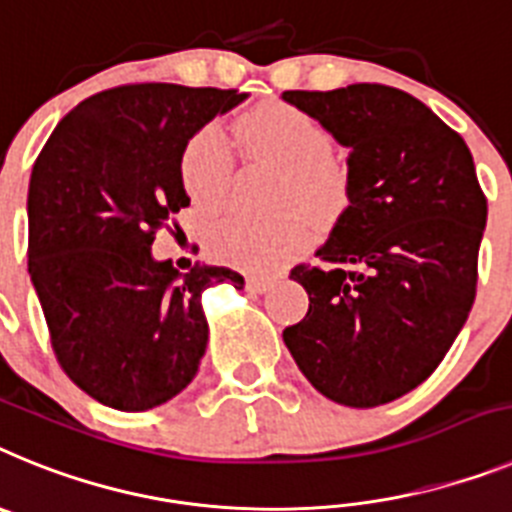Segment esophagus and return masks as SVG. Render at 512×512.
Returning <instances> with one entry per match:
<instances>
[{
    "label": "esophagus",
    "instance_id": "34e87169",
    "mask_svg": "<svg viewBox=\"0 0 512 512\" xmlns=\"http://www.w3.org/2000/svg\"><path fill=\"white\" fill-rule=\"evenodd\" d=\"M244 283H247V288H250V291L262 293L273 286L275 275H247V278H244Z\"/></svg>",
    "mask_w": 512,
    "mask_h": 512
}]
</instances>
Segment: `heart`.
<instances>
[{"instance_id": "obj_1", "label": "heart", "mask_w": 512, "mask_h": 512, "mask_svg": "<svg viewBox=\"0 0 512 512\" xmlns=\"http://www.w3.org/2000/svg\"><path fill=\"white\" fill-rule=\"evenodd\" d=\"M242 151L281 170L270 219L226 216L208 229L219 260L247 270H273L299 255L314 237V220L337 219L350 203V170L332 151L330 128L317 115L283 100H265L239 115ZM234 154L216 126L190 136L180 154V182L198 211H216L229 195Z\"/></svg>"}]
</instances>
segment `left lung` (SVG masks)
Wrapping results in <instances>:
<instances>
[{
	"label": "left lung",
	"mask_w": 512,
	"mask_h": 512,
	"mask_svg": "<svg viewBox=\"0 0 512 512\" xmlns=\"http://www.w3.org/2000/svg\"><path fill=\"white\" fill-rule=\"evenodd\" d=\"M348 146L350 206L296 265L309 311L283 330L306 379L345 407H379L420 386L477 296L487 198L459 133L386 84L288 90Z\"/></svg>",
	"instance_id": "obj_1"
}]
</instances>
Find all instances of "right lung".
<instances>
[{
    "mask_svg": "<svg viewBox=\"0 0 512 512\" xmlns=\"http://www.w3.org/2000/svg\"><path fill=\"white\" fill-rule=\"evenodd\" d=\"M247 95L216 87L121 84L53 128L28 190V273L56 361L100 404L144 412L180 394L208 342L201 296L244 286L229 268L180 275L157 262L159 229L190 198L180 154L193 133Z\"/></svg>",
    "mask_w": 512,
    "mask_h": 512,
    "instance_id": "1",
    "label": "right lung"
}]
</instances>
